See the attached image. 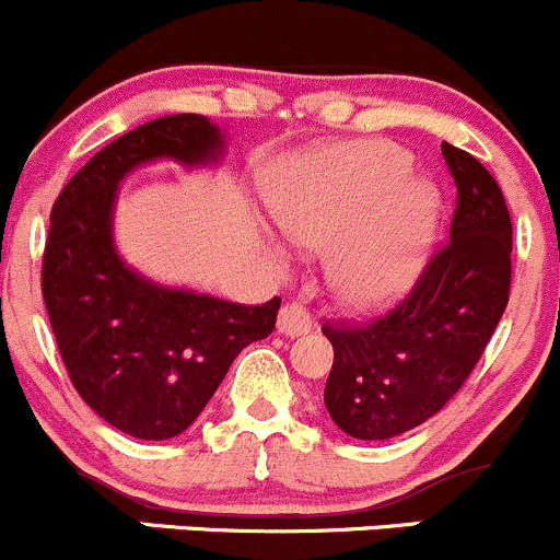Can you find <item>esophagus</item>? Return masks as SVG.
I'll return each instance as SVG.
<instances>
[{"mask_svg":"<svg viewBox=\"0 0 560 560\" xmlns=\"http://www.w3.org/2000/svg\"><path fill=\"white\" fill-rule=\"evenodd\" d=\"M312 330V317L304 306L285 304L278 315V334L282 336H302Z\"/></svg>","mask_w":560,"mask_h":560,"instance_id":"esophagus-1","label":"esophagus"}]
</instances>
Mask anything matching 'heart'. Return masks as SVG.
<instances>
[{
  "instance_id": "1",
  "label": "heart",
  "mask_w": 560,
  "mask_h": 560,
  "mask_svg": "<svg viewBox=\"0 0 560 560\" xmlns=\"http://www.w3.org/2000/svg\"><path fill=\"white\" fill-rule=\"evenodd\" d=\"M411 171V154L395 143L345 141L285 154L261 176L278 232L302 250H328L330 291L354 315L398 304L435 243L441 191ZM272 256L282 264L280 250Z\"/></svg>"
}]
</instances>
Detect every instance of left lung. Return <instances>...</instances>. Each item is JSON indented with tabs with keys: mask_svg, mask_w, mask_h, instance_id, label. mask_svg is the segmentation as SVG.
Masks as SVG:
<instances>
[{
	"mask_svg": "<svg viewBox=\"0 0 560 560\" xmlns=\"http://www.w3.org/2000/svg\"><path fill=\"white\" fill-rule=\"evenodd\" d=\"M441 149L459 195L448 245L382 320L323 328L334 347L323 398L358 441H389L435 417L472 374L510 299L513 221L502 189L472 154Z\"/></svg>",
	"mask_w": 560,
	"mask_h": 560,
	"instance_id": "left-lung-1",
	"label": "left lung"
}]
</instances>
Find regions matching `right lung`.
Listing matches in <instances>:
<instances>
[{
    "label": "right lung",
    "mask_w": 560,
    "mask_h": 560,
    "mask_svg": "<svg viewBox=\"0 0 560 560\" xmlns=\"http://www.w3.org/2000/svg\"><path fill=\"white\" fill-rule=\"evenodd\" d=\"M230 136L202 114H173L101 149L66 184L50 215L42 296L82 400L138 441L195 422L250 341L267 339L280 299L243 306L165 285L125 261L114 240L119 186L138 167H219Z\"/></svg>",
    "instance_id": "add662e5"
}]
</instances>
